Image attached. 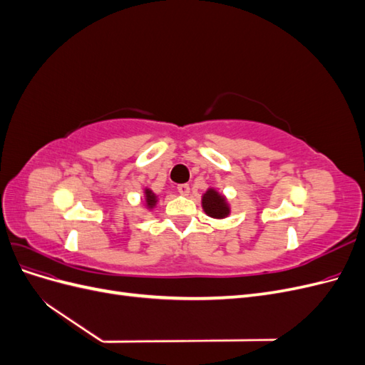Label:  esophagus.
I'll return each mask as SVG.
<instances>
[{
	"mask_svg": "<svg viewBox=\"0 0 365 365\" xmlns=\"http://www.w3.org/2000/svg\"><path fill=\"white\" fill-rule=\"evenodd\" d=\"M178 192H180V195L187 196V195L190 193V185L189 184H180L178 185Z\"/></svg>",
	"mask_w": 365,
	"mask_h": 365,
	"instance_id": "esophagus-1",
	"label": "esophagus"
}]
</instances>
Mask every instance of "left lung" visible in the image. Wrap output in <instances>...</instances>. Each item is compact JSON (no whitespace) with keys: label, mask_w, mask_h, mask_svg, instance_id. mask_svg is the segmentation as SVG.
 <instances>
[{"label":"left lung","mask_w":365,"mask_h":365,"mask_svg":"<svg viewBox=\"0 0 365 365\" xmlns=\"http://www.w3.org/2000/svg\"><path fill=\"white\" fill-rule=\"evenodd\" d=\"M201 207L204 213L212 219H225L231 215V204L227 196L220 193L216 187H208L202 193Z\"/></svg>","instance_id":"8db88e82"}]
</instances>
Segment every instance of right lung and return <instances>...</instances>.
Masks as SVG:
<instances>
[{
    "label": "right lung",
    "mask_w": 365,
    "mask_h": 365,
    "mask_svg": "<svg viewBox=\"0 0 365 365\" xmlns=\"http://www.w3.org/2000/svg\"><path fill=\"white\" fill-rule=\"evenodd\" d=\"M143 204H145L146 210H153L157 207L160 197L157 193H153L149 187H145V190H143V197H141Z\"/></svg>",
    "instance_id": "right-lung-1"
}]
</instances>
